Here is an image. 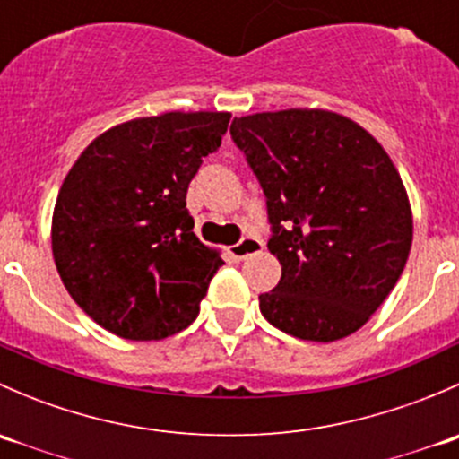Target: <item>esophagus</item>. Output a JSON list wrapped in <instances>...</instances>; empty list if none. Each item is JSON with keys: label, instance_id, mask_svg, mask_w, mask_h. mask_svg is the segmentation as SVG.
Listing matches in <instances>:
<instances>
[{"label": "esophagus", "instance_id": "1", "mask_svg": "<svg viewBox=\"0 0 459 459\" xmlns=\"http://www.w3.org/2000/svg\"><path fill=\"white\" fill-rule=\"evenodd\" d=\"M264 248V242L259 238H253V235H247V238L239 239L238 244H233V247H229V255L235 259V262H242V259H247L248 255H255Z\"/></svg>", "mask_w": 459, "mask_h": 459}]
</instances>
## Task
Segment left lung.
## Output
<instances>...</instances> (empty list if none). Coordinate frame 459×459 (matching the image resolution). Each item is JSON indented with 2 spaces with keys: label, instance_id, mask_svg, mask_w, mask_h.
<instances>
[{
  "label": "left lung",
  "instance_id": "1",
  "mask_svg": "<svg viewBox=\"0 0 459 459\" xmlns=\"http://www.w3.org/2000/svg\"><path fill=\"white\" fill-rule=\"evenodd\" d=\"M230 137L266 197L281 264L259 311L275 328L335 342L371 319L400 280L413 217L400 173L371 133L331 110L235 117Z\"/></svg>",
  "mask_w": 459,
  "mask_h": 459
}]
</instances>
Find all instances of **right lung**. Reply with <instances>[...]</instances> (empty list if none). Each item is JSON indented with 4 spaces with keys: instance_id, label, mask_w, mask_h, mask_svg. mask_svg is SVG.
I'll use <instances>...</instances> for the list:
<instances>
[{
    "instance_id": "1",
    "label": "right lung",
    "mask_w": 459,
    "mask_h": 459,
    "mask_svg": "<svg viewBox=\"0 0 459 459\" xmlns=\"http://www.w3.org/2000/svg\"><path fill=\"white\" fill-rule=\"evenodd\" d=\"M230 113H164L101 133L53 212V257L77 307L124 340L191 326L221 257L193 233L188 184Z\"/></svg>"
}]
</instances>
